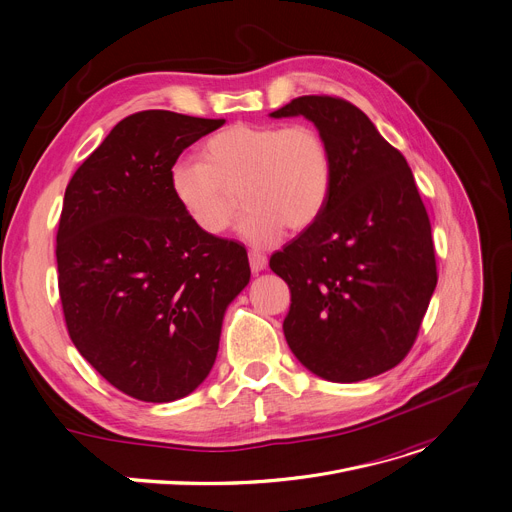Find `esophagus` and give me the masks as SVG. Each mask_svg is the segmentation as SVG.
<instances>
[{"instance_id":"esophagus-1","label":"esophagus","mask_w":512,"mask_h":512,"mask_svg":"<svg viewBox=\"0 0 512 512\" xmlns=\"http://www.w3.org/2000/svg\"><path fill=\"white\" fill-rule=\"evenodd\" d=\"M249 265H251V271H253V273H259V271L265 269L267 257H265L261 251L251 249V251H249Z\"/></svg>"}]
</instances>
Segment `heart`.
I'll list each match as a JSON object with an SVG mask.
<instances>
[{"label": "heart", "mask_w": 512, "mask_h": 512, "mask_svg": "<svg viewBox=\"0 0 512 512\" xmlns=\"http://www.w3.org/2000/svg\"><path fill=\"white\" fill-rule=\"evenodd\" d=\"M183 214L208 237L235 216L255 245L280 239L284 226L304 230L327 206L333 181L329 147L308 124H232L202 145V161L179 159L169 173Z\"/></svg>", "instance_id": "1"}]
</instances>
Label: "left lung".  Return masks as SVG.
<instances>
[{
    "label": "left lung",
    "instance_id": "1",
    "mask_svg": "<svg viewBox=\"0 0 512 512\" xmlns=\"http://www.w3.org/2000/svg\"><path fill=\"white\" fill-rule=\"evenodd\" d=\"M269 116L310 120L333 165L327 206L269 259L292 292L286 341L322 380L380 376L410 351L437 286L431 222L412 171L341 98L302 96Z\"/></svg>",
    "mask_w": 512,
    "mask_h": 512
}]
</instances>
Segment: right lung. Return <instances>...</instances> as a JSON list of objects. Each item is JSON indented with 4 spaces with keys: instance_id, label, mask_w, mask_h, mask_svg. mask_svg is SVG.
I'll return each mask as SVG.
<instances>
[{
    "instance_id": "1",
    "label": "right lung",
    "mask_w": 512,
    "mask_h": 512,
    "mask_svg": "<svg viewBox=\"0 0 512 512\" xmlns=\"http://www.w3.org/2000/svg\"><path fill=\"white\" fill-rule=\"evenodd\" d=\"M222 124L132 114L65 190L57 267L69 337L136 400L173 402L208 378L224 312L251 280L245 247L204 235L171 192L177 157Z\"/></svg>"
}]
</instances>
